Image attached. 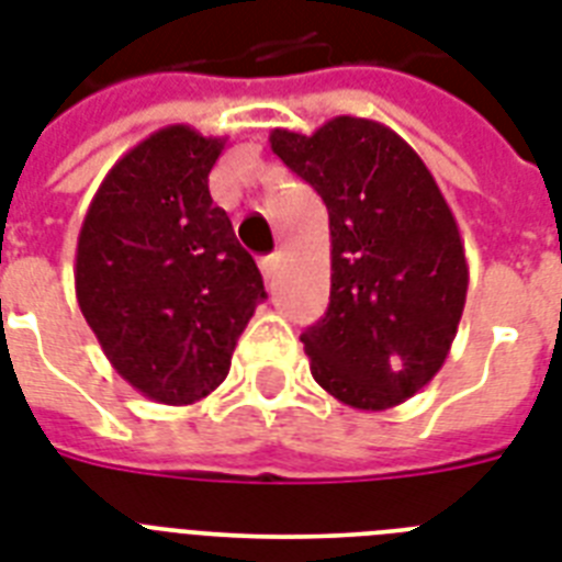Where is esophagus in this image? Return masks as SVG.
<instances>
[{"mask_svg": "<svg viewBox=\"0 0 562 562\" xmlns=\"http://www.w3.org/2000/svg\"><path fill=\"white\" fill-rule=\"evenodd\" d=\"M259 268H262L265 280H273V277H277V268H280V256L277 254L265 256L262 262H259Z\"/></svg>", "mask_w": 562, "mask_h": 562, "instance_id": "esophagus-1", "label": "esophagus"}]
</instances>
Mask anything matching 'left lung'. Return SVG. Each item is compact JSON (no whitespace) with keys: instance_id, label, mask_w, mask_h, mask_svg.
<instances>
[{"instance_id":"obj_1","label":"left lung","mask_w":562,"mask_h":562,"mask_svg":"<svg viewBox=\"0 0 562 562\" xmlns=\"http://www.w3.org/2000/svg\"><path fill=\"white\" fill-rule=\"evenodd\" d=\"M271 151L329 210V308L300 335L312 375L350 408H393L452 350L470 285L458 221L419 154L373 119L273 127Z\"/></svg>"}]
</instances>
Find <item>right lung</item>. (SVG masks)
<instances>
[{
  "label": "right lung",
  "instance_id": "obj_1",
  "mask_svg": "<svg viewBox=\"0 0 562 562\" xmlns=\"http://www.w3.org/2000/svg\"><path fill=\"white\" fill-rule=\"evenodd\" d=\"M227 136L154 131L116 160L83 215L75 297L122 379L162 405H192L229 373L265 297L254 256L212 203Z\"/></svg>",
  "mask_w": 562,
  "mask_h": 562
}]
</instances>
